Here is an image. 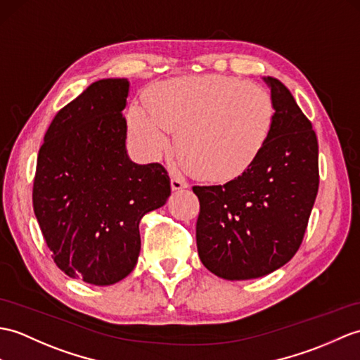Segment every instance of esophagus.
<instances>
[{"instance_id": "obj_1", "label": "esophagus", "mask_w": 360, "mask_h": 360, "mask_svg": "<svg viewBox=\"0 0 360 360\" xmlns=\"http://www.w3.org/2000/svg\"><path fill=\"white\" fill-rule=\"evenodd\" d=\"M184 188H187V182H186V179H184L181 174H176V173H173L172 174V190H184Z\"/></svg>"}]
</instances>
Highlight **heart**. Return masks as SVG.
Returning a JSON list of instances; mask_svg holds the SVG:
<instances>
[{
  "label": "heart",
  "mask_w": 360,
  "mask_h": 360,
  "mask_svg": "<svg viewBox=\"0 0 360 360\" xmlns=\"http://www.w3.org/2000/svg\"><path fill=\"white\" fill-rule=\"evenodd\" d=\"M148 110L133 105L129 133L138 152L158 160L176 152L196 176L210 182L235 179L261 153L274 121L271 95L239 78L207 75L160 82L147 94Z\"/></svg>",
  "instance_id": "b5f03b06"
}]
</instances>
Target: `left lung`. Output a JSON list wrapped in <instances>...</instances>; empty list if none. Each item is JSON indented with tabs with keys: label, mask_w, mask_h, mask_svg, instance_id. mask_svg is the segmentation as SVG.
Listing matches in <instances>:
<instances>
[{
	"label": "left lung",
	"mask_w": 360,
	"mask_h": 360,
	"mask_svg": "<svg viewBox=\"0 0 360 360\" xmlns=\"http://www.w3.org/2000/svg\"><path fill=\"white\" fill-rule=\"evenodd\" d=\"M274 121L261 153L224 186H195L196 244L207 270L227 281L256 279L296 255L319 188V147L311 122L279 79Z\"/></svg>",
	"instance_id": "8db88e82"
}]
</instances>
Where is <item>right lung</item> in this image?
I'll use <instances>...</instances> for the list:
<instances>
[{
  "label": "right lung",
  "mask_w": 360,
  "mask_h": 360,
  "mask_svg": "<svg viewBox=\"0 0 360 360\" xmlns=\"http://www.w3.org/2000/svg\"><path fill=\"white\" fill-rule=\"evenodd\" d=\"M130 82L90 84L56 113L41 146L33 212L58 269L91 285L129 276L141 252L139 221L170 196L158 162L135 164L125 148Z\"/></svg>",
  "instance_id": "1"
}]
</instances>
